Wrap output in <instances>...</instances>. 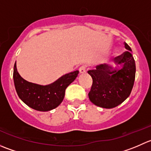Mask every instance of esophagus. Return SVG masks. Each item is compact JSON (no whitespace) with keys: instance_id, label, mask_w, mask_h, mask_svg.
Instances as JSON below:
<instances>
[{"instance_id":"34e87169","label":"esophagus","mask_w":151,"mask_h":151,"mask_svg":"<svg viewBox=\"0 0 151 151\" xmlns=\"http://www.w3.org/2000/svg\"><path fill=\"white\" fill-rule=\"evenodd\" d=\"M86 68H87V66H85V65L80 66V68H79V71H80V73H81V74L85 73V71H86Z\"/></svg>"}]
</instances>
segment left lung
Segmentation results:
<instances>
[{
  "label": "left lung",
  "instance_id": "8db88e82",
  "mask_svg": "<svg viewBox=\"0 0 151 151\" xmlns=\"http://www.w3.org/2000/svg\"><path fill=\"white\" fill-rule=\"evenodd\" d=\"M124 46L127 51L114 59L121 68L116 70L108 65L101 64L88 71L93 79L88 96L96 106L106 109L115 107L123 102L132 92L136 66L130 52L132 49L126 42Z\"/></svg>",
  "mask_w": 151,
  "mask_h": 151
}]
</instances>
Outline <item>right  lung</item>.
Returning <instances> with one entry per match:
<instances>
[{"mask_svg": "<svg viewBox=\"0 0 151 151\" xmlns=\"http://www.w3.org/2000/svg\"><path fill=\"white\" fill-rule=\"evenodd\" d=\"M78 73V71L68 73L55 83L43 86L24 80L18 73L15 63L13 78L15 89L20 99L33 109L45 112L60 105L64 98L66 88L75 80Z\"/></svg>", "mask_w": 151, "mask_h": 151, "instance_id": "right-lung-1", "label": "right lung"}]
</instances>
